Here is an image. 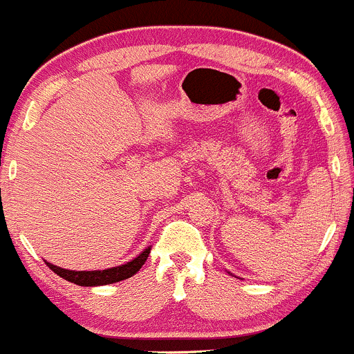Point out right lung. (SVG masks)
<instances>
[{"label": "right lung", "instance_id": "right-lung-1", "mask_svg": "<svg viewBox=\"0 0 354 354\" xmlns=\"http://www.w3.org/2000/svg\"><path fill=\"white\" fill-rule=\"evenodd\" d=\"M151 247H147L141 254H138L136 257L131 259L129 262L121 266H115V268L104 269V271H69V269H63L59 266H54L50 262L46 261V264L56 272L57 276H61L63 279H66L69 283H75L78 286H104V285H112V283L122 281V279L131 278V276L136 274L141 269V266L147 262L148 254H150Z\"/></svg>", "mask_w": 354, "mask_h": 354}]
</instances>
